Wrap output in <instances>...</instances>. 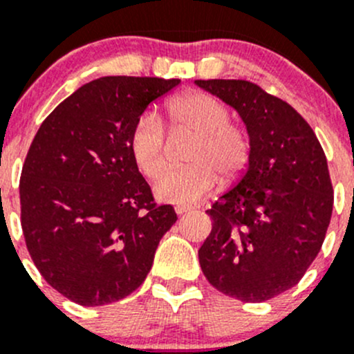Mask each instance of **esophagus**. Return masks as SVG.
Instances as JSON below:
<instances>
[{"label":"esophagus","instance_id":"obj_1","mask_svg":"<svg viewBox=\"0 0 354 354\" xmlns=\"http://www.w3.org/2000/svg\"><path fill=\"white\" fill-rule=\"evenodd\" d=\"M174 211H176V214H185V212L192 211V207H188V205H176Z\"/></svg>","mask_w":354,"mask_h":354}]
</instances>
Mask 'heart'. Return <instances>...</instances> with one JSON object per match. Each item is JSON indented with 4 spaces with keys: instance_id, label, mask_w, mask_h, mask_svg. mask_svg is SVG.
I'll use <instances>...</instances> for the list:
<instances>
[{
    "instance_id": "1",
    "label": "heart",
    "mask_w": 354,
    "mask_h": 354,
    "mask_svg": "<svg viewBox=\"0 0 354 354\" xmlns=\"http://www.w3.org/2000/svg\"><path fill=\"white\" fill-rule=\"evenodd\" d=\"M171 131H192L195 140L187 153L190 164L171 169L157 180L153 192L169 204L188 205L201 201L218 183L221 174L233 180L245 169L250 157L249 135L230 122V111L218 98L190 93L167 109ZM133 162L147 178H157L167 166L169 143L159 115L145 112L129 135Z\"/></svg>"
}]
</instances>
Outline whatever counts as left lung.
I'll return each instance as SVG.
<instances>
[{
    "label": "left lung",
    "mask_w": 354,
    "mask_h": 354,
    "mask_svg": "<svg viewBox=\"0 0 354 354\" xmlns=\"http://www.w3.org/2000/svg\"><path fill=\"white\" fill-rule=\"evenodd\" d=\"M195 84L235 109L250 140L242 178L207 211L201 268L219 292L263 303L296 286L320 252L334 204L327 157L310 124L254 82Z\"/></svg>",
    "instance_id": "8db88e82"
}]
</instances>
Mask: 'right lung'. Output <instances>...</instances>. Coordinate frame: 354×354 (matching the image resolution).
I'll return each instance as SVG.
<instances>
[{
	"mask_svg": "<svg viewBox=\"0 0 354 354\" xmlns=\"http://www.w3.org/2000/svg\"><path fill=\"white\" fill-rule=\"evenodd\" d=\"M180 79L109 75L65 98L43 121L20 178L22 230L48 283L82 306H104L145 282L176 223L153 204L129 135Z\"/></svg>",
	"mask_w": 354,
	"mask_h": 354,
	"instance_id": "add662e5",
	"label": "right lung"
}]
</instances>
